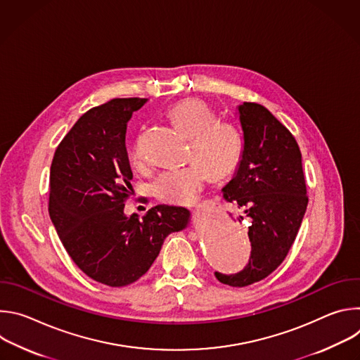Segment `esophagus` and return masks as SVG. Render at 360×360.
<instances>
[{
  "label": "esophagus",
  "mask_w": 360,
  "mask_h": 360,
  "mask_svg": "<svg viewBox=\"0 0 360 360\" xmlns=\"http://www.w3.org/2000/svg\"><path fill=\"white\" fill-rule=\"evenodd\" d=\"M208 210V207H205V205H202V207H199L198 210H196V215H200V214H203L205 211Z\"/></svg>",
  "instance_id": "34e87169"
}]
</instances>
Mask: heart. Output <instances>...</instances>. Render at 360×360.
Listing matches in <instances>:
<instances>
[{"mask_svg":"<svg viewBox=\"0 0 360 360\" xmlns=\"http://www.w3.org/2000/svg\"><path fill=\"white\" fill-rule=\"evenodd\" d=\"M171 118L192 138V152L204 164L193 161L164 168L153 179L152 188L162 200L191 203L210 182L209 167L217 176H224L236 165L242 148L240 136L232 125L218 122L214 110L196 99L179 102L171 110ZM131 161L136 167L145 164L139 143L132 148Z\"/></svg>","mask_w":360,"mask_h":360,"instance_id":"obj_1","label":"heart"}]
</instances>
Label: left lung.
<instances>
[{"label": "left lung", "mask_w": 360, "mask_h": 360, "mask_svg": "<svg viewBox=\"0 0 360 360\" xmlns=\"http://www.w3.org/2000/svg\"><path fill=\"white\" fill-rule=\"evenodd\" d=\"M236 114L243 148L222 192L249 218L252 250L243 271L215 272V276L225 285L242 288L262 281L283 262L304 217L307 196L302 153L288 128L255 102L238 105Z\"/></svg>", "instance_id": "obj_1"}]
</instances>
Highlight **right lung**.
<instances>
[{
    "mask_svg": "<svg viewBox=\"0 0 360 360\" xmlns=\"http://www.w3.org/2000/svg\"><path fill=\"white\" fill-rule=\"evenodd\" d=\"M146 98H115L85 112L58 145L49 175V218L75 265L91 279L127 286L148 272L165 238L191 221L157 205L127 217L132 171L125 134Z\"/></svg>",
    "mask_w": 360,
    "mask_h": 360,
    "instance_id": "add662e5",
    "label": "right lung"
}]
</instances>
